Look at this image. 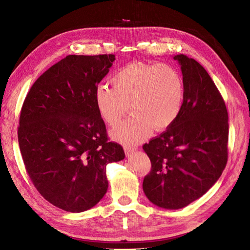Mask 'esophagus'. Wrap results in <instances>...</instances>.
Returning <instances> with one entry per match:
<instances>
[{"label": "esophagus", "mask_w": 250, "mask_h": 250, "mask_svg": "<svg viewBox=\"0 0 250 250\" xmlns=\"http://www.w3.org/2000/svg\"><path fill=\"white\" fill-rule=\"evenodd\" d=\"M124 150H125V153L126 156H130V154L133 153L135 150H136V147L133 146H124Z\"/></svg>", "instance_id": "obj_1"}]
</instances>
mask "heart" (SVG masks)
I'll use <instances>...</instances> for the list:
<instances>
[{"instance_id":"1","label":"heart","mask_w":250,"mask_h":250,"mask_svg":"<svg viewBox=\"0 0 250 250\" xmlns=\"http://www.w3.org/2000/svg\"><path fill=\"white\" fill-rule=\"evenodd\" d=\"M112 85L100 84L94 90V104L100 117L116 126L112 135L124 144H136L149 134L170 127L179 116L185 96L184 80L179 70L166 63L133 62L113 75Z\"/></svg>"}]
</instances>
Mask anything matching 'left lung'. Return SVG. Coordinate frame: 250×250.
<instances>
[{
  "mask_svg": "<svg viewBox=\"0 0 250 250\" xmlns=\"http://www.w3.org/2000/svg\"><path fill=\"white\" fill-rule=\"evenodd\" d=\"M185 85L175 122L142 148L151 169L142 187L160 208L178 209L203 196L217 182L228 161L229 123L225 101L206 69L177 55Z\"/></svg>",
  "mask_w": 250,
  "mask_h": 250,
  "instance_id": "8db88e82",
  "label": "left lung"
}]
</instances>
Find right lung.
I'll return each mask as SVG.
<instances>
[{
	"mask_svg": "<svg viewBox=\"0 0 250 250\" xmlns=\"http://www.w3.org/2000/svg\"><path fill=\"white\" fill-rule=\"evenodd\" d=\"M115 55H69L42 73L23 102L18 142L41 195L70 212L96 206L108 189L106 165L125 158L109 141L94 90Z\"/></svg>",
	"mask_w": 250,
	"mask_h": 250,
	"instance_id": "add662e5",
	"label": "right lung"
}]
</instances>
